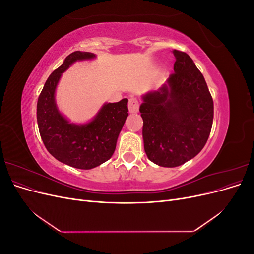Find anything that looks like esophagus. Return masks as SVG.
Wrapping results in <instances>:
<instances>
[{
  "instance_id": "esophagus-1",
  "label": "esophagus",
  "mask_w": 254,
  "mask_h": 254,
  "mask_svg": "<svg viewBox=\"0 0 254 254\" xmlns=\"http://www.w3.org/2000/svg\"><path fill=\"white\" fill-rule=\"evenodd\" d=\"M139 107H140V102L137 101V98L131 97L128 102V109L130 113H136L139 111Z\"/></svg>"
}]
</instances>
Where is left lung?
I'll return each instance as SVG.
<instances>
[{
	"label": "left lung",
	"instance_id": "8db88e82",
	"mask_svg": "<svg viewBox=\"0 0 254 254\" xmlns=\"http://www.w3.org/2000/svg\"><path fill=\"white\" fill-rule=\"evenodd\" d=\"M175 73L140 106L143 140L151 162L176 167L196 157L209 139L214 104L203 75L187 53L173 51Z\"/></svg>",
	"mask_w": 254,
	"mask_h": 254
}]
</instances>
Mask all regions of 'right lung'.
Listing matches in <instances>:
<instances>
[{"label":"right lung","instance_id":"right-lung-1","mask_svg":"<svg viewBox=\"0 0 254 254\" xmlns=\"http://www.w3.org/2000/svg\"><path fill=\"white\" fill-rule=\"evenodd\" d=\"M93 53L76 51L68 55L45 81L37 103L38 128L45 148L60 162L91 170L108 161L128 117V99L105 104L88 124H71L55 103L57 83L66 68L77 60L94 58Z\"/></svg>","mask_w":254,"mask_h":254}]
</instances>
